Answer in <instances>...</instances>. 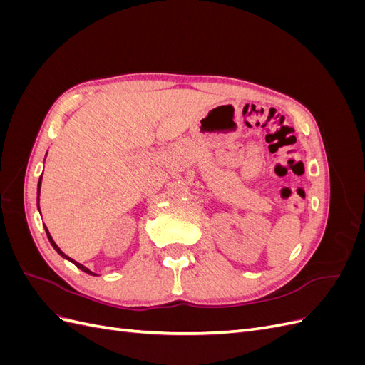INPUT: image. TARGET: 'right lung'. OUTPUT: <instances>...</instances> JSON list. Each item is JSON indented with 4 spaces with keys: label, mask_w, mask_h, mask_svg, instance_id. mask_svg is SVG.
I'll use <instances>...</instances> for the list:
<instances>
[{
    "label": "right lung",
    "mask_w": 365,
    "mask_h": 365,
    "mask_svg": "<svg viewBox=\"0 0 365 365\" xmlns=\"http://www.w3.org/2000/svg\"><path fill=\"white\" fill-rule=\"evenodd\" d=\"M39 189H41V178H39V184H38V196H39ZM38 201H39V197H38ZM46 231H47V236H48V240H50V244L53 245V248H54V250H56V251H58V252L61 254V256H62V257H65V259H68V260H71V262H73V263L76 264V267H77V268H79V269H82L83 272H86V274H91V275H96L94 272H91V271H90V269H88L86 267H83V264H82V263H79V262H76V260L70 259V257L67 256V254H65V252H63V251H62V250H61V248H59V247L56 245V242H54V240H53V237H51V236H50V233H48V230H47V227H46Z\"/></svg>",
    "instance_id": "right-lung-1"
}]
</instances>
